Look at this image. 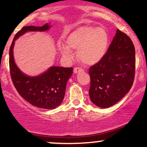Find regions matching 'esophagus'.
I'll return each mask as SVG.
<instances>
[{
  "label": "esophagus",
  "mask_w": 147,
  "mask_h": 147,
  "mask_svg": "<svg viewBox=\"0 0 147 147\" xmlns=\"http://www.w3.org/2000/svg\"><path fill=\"white\" fill-rule=\"evenodd\" d=\"M82 71H84V69L82 68H79V67H75V68H74V72H75V73H78V72Z\"/></svg>",
  "instance_id": "esophagus-1"
}]
</instances>
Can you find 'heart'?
Wrapping results in <instances>:
<instances>
[{
	"instance_id": "b5f03b06",
	"label": "heart",
	"mask_w": 147,
	"mask_h": 147,
	"mask_svg": "<svg viewBox=\"0 0 147 147\" xmlns=\"http://www.w3.org/2000/svg\"><path fill=\"white\" fill-rule=\"evenodd\" d=\"M67 44L59 43L58 48L63 57H72V49L78 50L80 59L86 64H95L103 59L107 53L109 36L103 28L85 25L79 27L66 38Z\"/></svg>"
}]
</instances>
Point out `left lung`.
<instances>
[{
    "label": "left lung",
    "mask_w": 147,
    "mask_h": 147,
    "mask_svg": "<svg viewBox=\"0 0 147 147\" xmlns=\"http://www.w3.org/2000/svg\"><path fill=\"white\" fill-rule=\"evenodd\" d=\"M88 72L93 104L106 109L122 99L131 88L136 72V51L131 38L117 30L106 56Z\"/></svg>",
    "instance_id": "1"
}]
</instances>
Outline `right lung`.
<instances>
[{"instance_id": "obj_1", "label": "right lung", "mask_w": 147, "mask_h": 147, "mask_svg": "<svg viewBox=\"0 0 147 147\" xmlns=\"http://www.w3.org/2000/svg\"><path fill=\"white\" fill-rule=\"evenodd\" d=\"M48 23L41 27L25 26L16 34L9 49V70L11 80L18 94L32 105L45 109H54L62 102L72 68L52 66L37 77H28L15 64L13 48L16 38L29 31L48 30Z\"/></svg>"}]
</instances>
